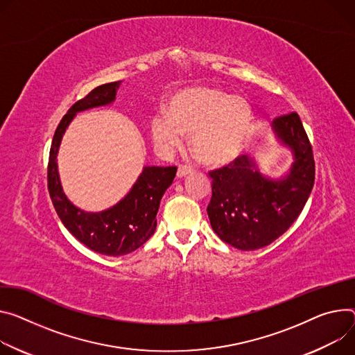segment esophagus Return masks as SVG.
<instances>
[{"label": "esophagus", "instance_id": "1", "mask_svg": "<svg viewBox=\"0 0 355 355\" xmlns=\"http://www.w3.org/2000/svg\"><path fill=\"white\" fill-rule=\"evenodd\" d=\"M192 174V168L191 167H187V166H180L178 170H177V177L178 178H184L187 175Z\"/></svg>", "mask_w": 355, "mask_h": 355}]
</instances>
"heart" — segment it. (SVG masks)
Here are the masks:
<instances>
[{"mask_svg": "<svg viewBox=\"0 0 355 355\" xmlns=\"http://www.w3.org/2000/svg\"><path fill=\"white\" fill-rule=\"evenodd\" d=\"M253 121V109L242 96L196 86L171 96L168 114L158 113L151 119V133L163 147L178 146L182 136H189L191 153L200 163L225 166L249 144Z\"/></svg>", "mask_w": 355, "mask_h": 355, "instance_id": "obj_1", "label": "heart"}]
</instances>
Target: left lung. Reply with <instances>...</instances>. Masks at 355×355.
Here are the masks:
<instances>
[{
	"instance_id": "1",
	"label": "left lung",
	"mask_w": 355,
	"mask_h": 355,
	"mask_svg": "<svg viewBox=\"0 0 355 355\" xmlns=\"http://www.w3.org/2000/svg\"><path fill=\"white\" fill-rule=\"evenodd\" d=\"M272 128L293 153L295 161L284 177H265L246 155L209 173L211 227L225 243L241 250L261 249L283 235L303 211L314 185L313 150L299 114L276 117Z\"/></svg>"
}]
</instances>
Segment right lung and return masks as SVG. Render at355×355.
<instances>
[{
    "label": "right lung",
    "mask_w": 355,
    "mask_h": 355,
    "mask_svg": "<svg viewBox=\"0 0 355 355\" xmlns=\"http://www.w3.org/2000/svg\"><path fill=\"white\" fill-rule=\"evenodd\" d=\"M120 83L119 80L94 87L68 110L56 127L48 163V191L62 223L79 242L106 256L132 253L153 236L159 201L177 174V167H144L130 192L102 212H86L67 198L56 163L62 136L76 113L114 102Z\"/></svg>",
    "instance_id": "add662e5"
}]
</instances>
